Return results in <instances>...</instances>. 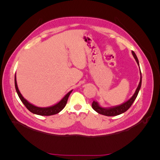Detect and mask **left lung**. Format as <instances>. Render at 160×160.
Returning a JSON list of instances; mask_svg holds the SVG:
<instances>
[{
	"mask_svg": "<svg viewBox=\"0 0 160 160\" xmlns=\"http://www.w3.org/2000/svg\"><path fill=\"white\" fill-rule=\"evenodd\" d=\"M132 54L135 60H136V62L138 63V65L140 66V63H139V60L138 59V57L136 56V54L134 52L132 51ZM140 82H139L138 86L137 87L136 90H135L134 94L132 95V97L128 99L127 101L124 102L121 104L117 105V106H113V107H101L99 104V103L96 101H93L92 103V108L93 109L96 111L97 113L106 115V116H115V115H120L122 113H124V112L127 111L129 108L131 107L132 104L133 103V102L136 99V98L138 95L139 91H140L141 85H142V73H141V71H140Z\"/></svg>",
	"mask_w": 160,
	"mask_h": 160,
	"instance_id": "8db88e82",
	"label": "left lung"
}]
</instances>
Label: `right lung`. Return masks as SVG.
I'll list each match as a JSON object with an SVG mask.
<instances>
[{
	"instance_id": "add662e5",
	"label": "right lung",
	"mask_w": 160,
	"mask_h": 160,
	"mask_svg": "<svg viewBox=\"0 0 160 160\" xmlns=\"http://www.w3.org/2000/svg\"><path fill=\"white\" fill-rule=\"evenodd\" d=\"M14 82H15V88H16V92L18 93V96L20 99V100L22 101V102L24 104V105H25L26 108H28L30 112H32V113L33 114H36L39 115H46V116H49V115H52L58 113L59 112L62 111L64 108V107L66 106L68 98H69V95L73 91L71 90L69 91V92H68L65 96H64L62 99L58 102L52 105V106L47 107H39L35 106V105L32 104V103H30L29 102H28L25 99V98H24V97L22 96V94L20 93V91L18 89V85H17L16 74H15Z\"/></svg>"
}]
</instances>
